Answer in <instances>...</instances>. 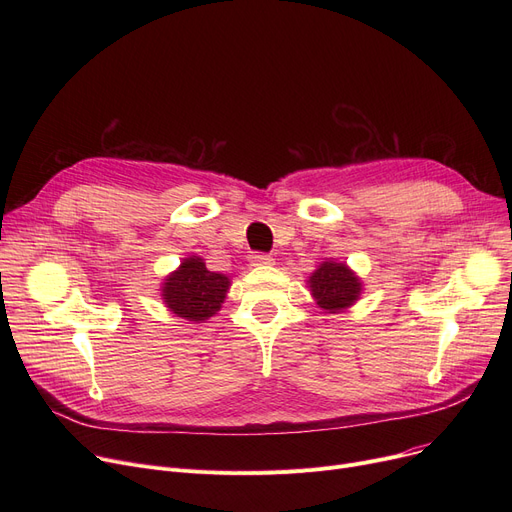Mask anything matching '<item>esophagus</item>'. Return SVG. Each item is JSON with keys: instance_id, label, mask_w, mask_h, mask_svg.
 I'll list each match as a JSON object with an SVG mask.
<instances>
[{"instance_id": "34e87169", "label": "esophagus", "mask_w": 512, "mask_h": 512, "mask_svg": "<svg viewBox=\"0 0 512 512\" xmlns=\"http://www.w3.org/2000/svg\"><path fill=\"white\" fill-rule=\"evenodd\" d=\"M249 261H251V265H255V267L274 265V257L265 255V253H253V255H249Z\"/></svg>"}]
</instances>
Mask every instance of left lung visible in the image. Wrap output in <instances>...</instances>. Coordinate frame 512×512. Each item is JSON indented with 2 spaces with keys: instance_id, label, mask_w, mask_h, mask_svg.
I'll use <instances>...</instances> for the list:
<instances>
[{
  "instance_id": "left-lung-1",
  "label": "left lung",
  "mask_w": 512,
  "mask_h": 512,
  "mask_svg": "<svg viewBox=\"0 0 512 512\" xmlns=\"http://www.w3.org/2000/svg\"><path fill=\"white\" fill-rule=\"evenodd\" d=\"M313 299L328 313H340L361 297V278L346 263L324 261L307 280Z\"/></svg>"
}]
</instances>
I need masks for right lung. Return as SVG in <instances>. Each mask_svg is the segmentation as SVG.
<instances>
[{
    "label": "right lung",
    "mask_w": 512,
    "mask_h": 512,
    "mask_svg": "<svg viewBox=\"0 0 512 512\" xmlns=\"http://www.w3.org/2000/svg\"><path fill=\"white\" fill-rule=\"evenodd\" d=\"M228 288V276L209 272L201 257L191 255L161 284V299L174 315L201 324L222 309Z\"/></svg>",
    "instance_id": "1"
}]
</instances>
